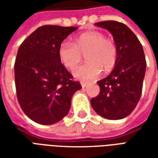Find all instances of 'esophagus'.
<instances>
[{"instance_id": "obj_1", "label": "esophagus", "mask_w": 158, "mask_h": 158, "mask_svg": "<svg viewBox=\"0 0 158 158\" xmlns=\"http://www.w3.org/2000/svg\"><path fill=\"white\" fill-rule=\"evenodd\" d=\"M81 86H82V88H85L86 86H87V84L86 83L81 82Z\"/></svg>"}]
</instances>
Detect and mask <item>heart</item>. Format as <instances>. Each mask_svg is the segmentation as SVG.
<instances>
[{
	"instance_id": "heart-1",
	"label": "heart",
	"mask_w": 158,
	"mask_h": 158,
	"mask_svg": "<svg viewBox=\"0 0 158 158\" xmlns=\"http://www.w3.org/2000/svg\"><path fill=\"white\" fill-rule=\"evenodd\" d=\"M58 57L67 69H72L85 54L88 61L73 70V75L82 81H93L98 79L102 69L109 72L115 66L118 59V50L113 40L106 39L98 31H88L79 35L73 44L62 41L58 47Z\"/></svg>"
}]
</instances>
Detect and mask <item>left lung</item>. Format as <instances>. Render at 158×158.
Segmentation results:
<instances>
[{"mask_svg": "<svg viewBox=\"0 0 158 158\" xmlns=\"http://www.w3.org/2000/svg\"><path fill=\"white\" fill-rule=\"evenodd\" d=\"M95 25L113 35L118 59L109 75L97 81L100 93L90 100V104L105 118H124L135 108L141 96L146 69L143 47L132 30L122 23L104 21Z\"/></svg>", "mask_w": 158, "mask_h": 158, "instance_id": "8db88e82", "label": "left lung"}]
</instances>
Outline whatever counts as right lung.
Masks as SVG:
<instances>
[{
    "mask_svg": "<svg viewBox=\"0 0 158 158\" xmlns=\"http://www.w3.org/2000/svg\"><path fill=\"white\" fill-rule=\"evenodd\" d=\"M78 27L45 25L23 42L14 65L19 105L29 118L49 125L69 113L73 94L82 87L58 57V47Z\"/></svg>",
    "mask_w": 158,
    "mask_h": 158,
    "instance_id": "add662e5",
    "label": "right lung"
}]
</instances>
